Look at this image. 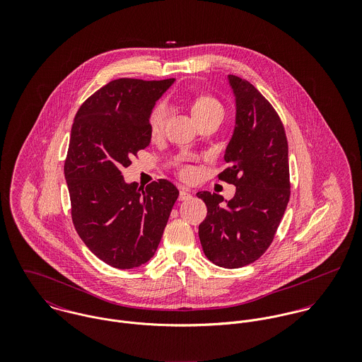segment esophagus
Here are the masks:
<instances>
[{
	"label": "esophagus",
	"instance_id": "obj_1",
	"mask_svg": "<svg viewBox=\"0 0 362 362\" xmlns=\"http://www.w3.org/2000/svg\"><path fill=\"white\" fill-rule=\"evenodd\" d=\"M191 191L189 189H185V188H182L181 191H180V197H178V199L182 202V201H188V199H191Z\"/></svg>",
	"mask_w": 362,
	"mask_h": 362
}]
</instances>
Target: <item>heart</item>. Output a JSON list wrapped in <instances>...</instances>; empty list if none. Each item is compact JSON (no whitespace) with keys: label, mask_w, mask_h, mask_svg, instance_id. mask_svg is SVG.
I'll use <instances>...</instances> for the list:
<instances>
[{"label":"heart","mask_w":362,"mask_h":362,"mask_svg":"<svg viewBox=\"0 0 362 362\" xmlns=\"http://www.w3.org/2000/svg\"><path fill=\"white\" fill-rule=\"evenodd\" d=\"M216 108H221V104L220 102L211 96V95H199L194 99L192 102V114L194 117H199L202 114H205L210 110H216ZM165 107L164 104L158 103L156 104L155 107L151 110V114H149V129L152 134H158L163 128V124H164V119H165ZM177 168H178V173L181 177H191L192 175V168L191 165L188 164H181V163H177L175 164Z\"/></svg>","instance_id":"obj_1"}]
</instances>
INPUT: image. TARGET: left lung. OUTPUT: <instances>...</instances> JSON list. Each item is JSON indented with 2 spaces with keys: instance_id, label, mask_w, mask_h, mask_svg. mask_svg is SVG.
Returning <instances> with one entry per match:
<instances>
[{
  "instance_id": "left-lung-1",
  "label": "left lung",
  "mask_w": 362,
  "mask_h": 362,
  "mask_svg": "<svg viewBox=\"0 0 362 362\" xmlns=\"http://www.w3.org/2000/svg\"><path fill=\"white\" fill-rule=\"evenodd\" d=\"M235 95L234 135L226 149L228 167L217 178L237 187L223 197L198 192L207 207L199 240L210 262L237 269L260 258L273 243L290 199L288 144L284 125L267 99L247 79L228 75Z\"/></svg>"
}]
</instances>
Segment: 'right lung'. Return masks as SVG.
<instances>
[{"label": "right lung", "instance_id": "obj_1", "mask_svg": "<svg viewBox=\"0 0 362 362\" xmlns=\"http://www.w3.org/2000/svg\"><path fill=\"white\" fill-rule=\"evenodd\" d=\"M174 78L108 82L79 107L64 174L71 216L85 245L104 263L132 269L155 255L178 189L167 180L145 189L121 175L149 146V114Z\"/></svg>", "mask_w": 362, "mask_h": 362}]
</instances>
